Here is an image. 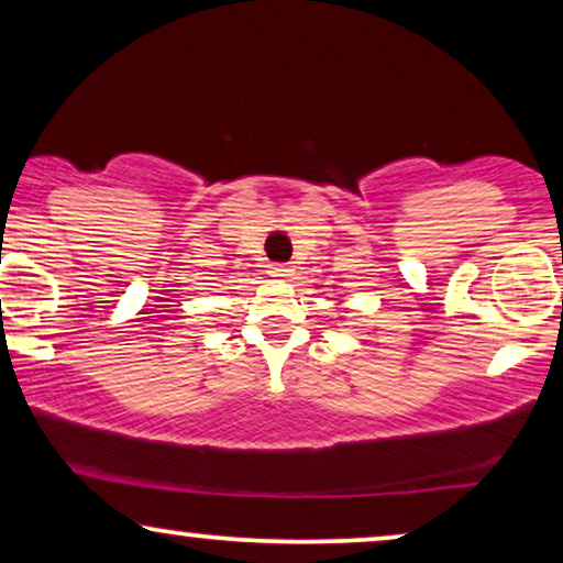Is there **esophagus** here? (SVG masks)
Wrapping results in <instances>:
<instances>
[{
  "instance_id": "obj_1",
  "label": "esophagus",
  "mask_w": 563,
  "mask_h": 563,
  "mask_svg": "<svg viewBox=\"0 0 563 563\" xmlns=\"http://www.w3.org/2000/svg\"><path fill=\"white\" fill-rule=\"evenodd\" d=\"M268 274L276 276V279H291V276H295V266H289V264H268Z\"/></svg>"
}]
</instances>
